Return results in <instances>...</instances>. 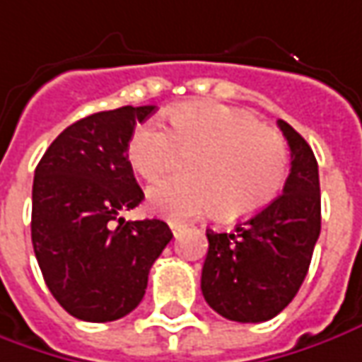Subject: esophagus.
Returning a JSON list of instances; mask_svg holds the SVG:
<instances>
[{
    "mask_svg": "<svg viewBox=\"0 0 362 362\" xmlns=\"http://www.w3.org/2000/svg\"><path fill=\"white\" fill-rule=\"evenodd\" d=\"M168 226H170V230H172V233H174V235H178L182 228H184V226H182V223H178V222H168Z\"/></svg>",
    "mask_w": 362,
    "mask_h": 362,
    "instance_id": "obj_1",
    "label": "esophagus"
}]
</instances>
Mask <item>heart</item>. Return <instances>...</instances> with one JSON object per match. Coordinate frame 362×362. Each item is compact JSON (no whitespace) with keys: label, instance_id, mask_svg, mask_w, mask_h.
<instances>
[{"label":"heart","instance_id":"1","mask_svg":"<svg viewBox=\"0 0 362 362\" xmlns=\"http://www.w3.org/2000/svg\"><path fill=\"white\" fill-rule=\"evenodd\" d=\"M166 130L139 124L127 144V158L139 176L152 180L168 170L176 152H190L188 176L152 184V214L186 220L218 206L226 218L257 212L274 200L287 178V146L279 132L250 110L216 100H190L166 112Z\"/></svg>","mask_w":362,"mask_h":362}]
</instances>
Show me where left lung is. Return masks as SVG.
Instances as JSON below:
<instances>
[{
	"instance_id": "8db88e82",
	"label": "left lung",
	"mask_w": 362,
	"mask_h": 362,
	"mask_svg": "<svg viewBox=\"0 0 362 362\" xmlns=\"http://www.w3.org/2000/svg\"><path fill=\"white\" fill-rule=\"evenodd\" d=\"M277 124L291 150L281 196L238 223L235 232L206 230L202 293L216 313L238 323L269 321L293 301L321 232L315 154L291 124Z\"/></svg>"
}]
</instances>
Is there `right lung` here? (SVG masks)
Returning <instances> with one entry per match:
<instances>
[{"label": "right lung", "mask_w": 362, "mask_h": 362, "mask_svg": "<svg viewBox=\"0 0 362 362\" xmlns=\"http://www.w3.org/2000/svg\"><path fill=\"white\" fill-rule=\"evenodd\" d=\"M154 109L120 107L77 120L37 164L31 210L37 264L59 305L81 321L129 315L172 240L162 220L120 218L144 198L127 144Z\"/></svg>", "instance_id": "obj_1"}]
</instances>
